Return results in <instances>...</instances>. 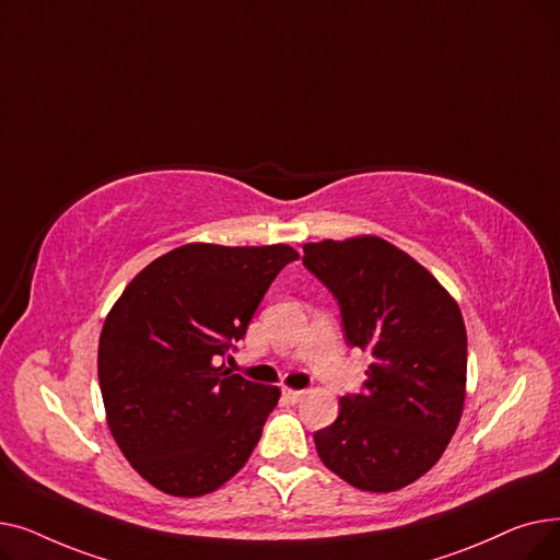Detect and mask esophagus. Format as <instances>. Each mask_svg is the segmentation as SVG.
<instances>
[{
    "mask_svg": "<svg viewBox=\"0 0 560 560\" xmlns=\"http://www.w3.org/2000/svg\"><path fill=\"white\" fill-rule=\"evenodd\" d=\"M304 395H306L304 390H292V388H283V397H285L288 401H292V404H298V401H300Z\"/></svg>",
    "mask_w": 560,
    "mask_h": 560,
    "instance_id": "34e87169",
    "label": "esophagus"
}]
</instances>
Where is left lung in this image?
I'll list each match as a JSON object with an SVG mask.
<instances>
[{"label": "left lung", "instance_id": "1", "mask_svg": "<svg viewBox=\"0 0 560 560\" xmlns=\"http://www.w3.org/2000/svg\"><path fill=\"white\" fill-rule=\"evenodd\" d=\"M304 265L340 304L345 340L370 351L365 393L315 431L331 472L368 492H393L438 463L460 422L467 334L438 279L376 235L304 245Z\"/></svg>", "mask_w": 560, "mask_h": 560}]
</instances>
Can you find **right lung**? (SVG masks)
<instances>
[{
    "label": "right lung",
    "instance_id": "add662e5",
    "mask_svg": "<svg viewBox=\"0 0 560 560\" xmlns=\"http://www.w3.org/2000/svg\"><path fill=\"white\" fill-rule=\"evenodd\" d=\"M298 258L288 245L190 243L147 265L108 311L97 351L106 422L161 492L209 494L252 456L281 390L218 361Z\"/></svg>",
    "mask_w": 560,
    "mask_h": 560
}]
</instances>
